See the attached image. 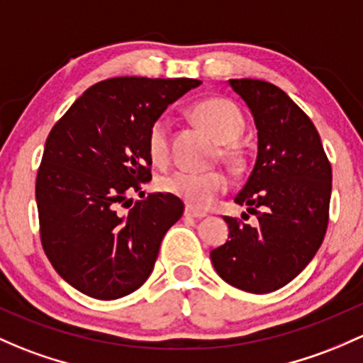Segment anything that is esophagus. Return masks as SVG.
<instances>
[{"label": "esophagus", "instance_id": "obj_1", "mask_svg": "<svg viewBox=\"0 0 363 363\" xmlns=\"http://www.w3.org/2000/svg\"><path fill=\"white\" fill-rule=\"evenodd\" d=\"M186 217H191V219H203V217H207V212H201V211H196V208L193 207H188L184 212Z\"/></svg>", "mask_w": 363, "mask_h": 363}]
</instances>
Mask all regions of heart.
Segmentation results:
<instances>
[{
	"mask_svg": "<svg viewBox=\"0 0 363 363\" xmlns=\"http://www.w3.org/2000/svg\"><path fill=\"white\" fill-rule=\"evenodd\" d=\"M191 116L216 140H219L220 158L228 163L242 162V150L236 139L245 128L240 109L223 97L205 99L191 108ZM147 152L158 165H165L170 158L169 123L165 118L152 121L147 132ZM160 188L165 193L184 200L189 207L207 208L230 188V179L219 170L189 172L175 170L160 177Z\"/></svg>",
	"mask_w": 363,
	"mask_h": 363,
	"instance_id": "obj_1",
	"label": "heart"
}]
</instances>
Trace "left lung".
I'll return each instance as SVG.
<instances>
[{
    "instance_id": "left-lung-1",
    "label": "left lung",
    "mask_w": 363,
    "mask_h": 363,
    "mask_svg": "<svg viewBox=\"0 0 363 363\" xmlns=\"http://www.w3.org/2000/svg\"><path fill=\"white\" fill-rule=\"evenodd\" d=\"M230 85L247 102L257 127V160L235 198L257 224L224 217L230 240L213 249L211 259L233 287L268 294L294 280L322 245L333 169L310 116L284 90L250 78L230 79Z\"/></svg>"
}]
</instances>
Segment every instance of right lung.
<instances>
[{"mask_svg":"<svg viewBox=\"0 0 363 363\" xmlns=\"http://www.w3.org/2000/svg\"><path fill=\"white\" fill-rule=\"evenodd\" d=\"M200 79L120 76L95 83L53 125L36 177L41 245L55 272L94 299L128 296L147 280L184 203L143 194L147 132ZM120 208H128L121 214Z\"/></svg>","mask_w":363,"mask_h":363,"instance_id":"add662e5","label":"right lung"}]
</instances>
